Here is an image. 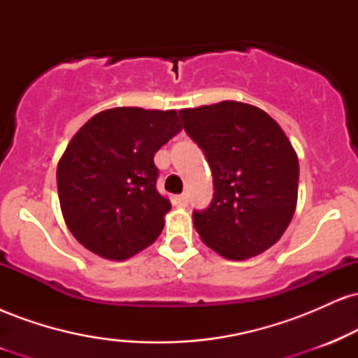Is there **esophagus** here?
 I'll return each instance as SVG.
<instances>
[{"label": "esophagus", "instance_id": "1", "mask_svg": "<svg viewBox=\"0 0 358 358\" xmlns=\"http://www.w3.org/2000/svg\"><path fill=\"white\" fill-rule=\"evenodd\" d=\"M175 202L178 203L180 207H187V205H188V195H187V193H182V195L176 196Z\"/></svg>", "mask_w": 358, "mask_h": 358}]
</instances>
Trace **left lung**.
<instances>
[{
  "label": "left lung",
  "mask_w": 358,
  "mask_h": 358,
  "mask_svg": "<svg viewBox=\"0 0 358 358\" xmlns=\"http://www.w3.org/2000/svg\"><path fill=\"white\" fill-rule=\"evenodd\" d=\"M180 117L213 176L210 205L193 212L200 239L232 261L264 252L296 210L299 165L285 131L262 109L237 101L182 109Z\"/></svg>",
  "instance_id": "left-lung-1"
}]
</instances>
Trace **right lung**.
<instances>
[{
    "instance_id": "obj_1",
    "label": "right lung",
    "mask_w": 358,
    "mask_h": 358,
    "mask_svg": "<svg viewBox=\"0 0 358 358\" xmlns=\"http://www.w3.org/2000/svg\"><path fill=\"white\" fill-rule=\"evenodd\" d=\"M182 131L176 110L114 108L90 117L57 166L65 224L90 252L124 261L158 239L171 203L155 153Z\"/></svg>"
}]
</instances>
